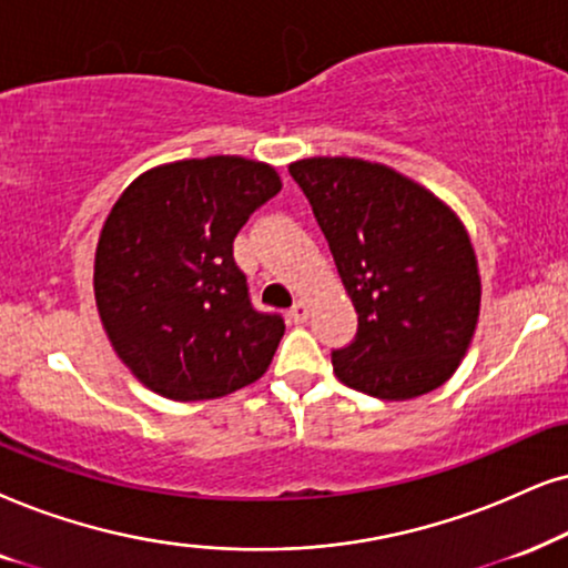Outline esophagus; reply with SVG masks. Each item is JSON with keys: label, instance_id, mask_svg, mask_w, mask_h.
<instances>
[{"label": "esophagus", "instance_id": "obj_1", "mask_svg": "<svg viewBox=\"0 0 568 568\" xmlns=\"http://www.w3.org/2000/svg\"><path fill=\"white\" fill-rule=\"evenodd\" d=\"M288 320L293 322V325H301V322L308 320V304H306V301L298 298L296 304L288 308Z\"/></svg>", "mask_w": 568, "mask_h": 568}]
</instances>
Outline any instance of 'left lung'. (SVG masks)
Wrapping results in <instances>:
<instances>
[{
  "label": "left lung",
  "mask_w": 568,
  "mask_h": 568,
  "mask_svg": "<svg viewBox=\"0 0 568 568\" xmlns=\"http://www.w3.org/2000/svg\"><path fill=\"white\" fill-rule=\"evenodd\" d=\"M306 193L358 314L335 377L408 400L458 369L479 320L477 254L458 214L387 164L308 156L288 164Z\"/></svg>",
  "instance_id": "obj_1"
}]
</instances>
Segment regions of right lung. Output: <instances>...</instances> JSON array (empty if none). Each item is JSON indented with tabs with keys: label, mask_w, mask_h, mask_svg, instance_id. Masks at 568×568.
<instances>
[{
	"label": "right lung",
	"mask_w": 568,
	"mask_h": 568,
	"mask_svg": "<svg viewBox=\"0 0 568 568\" xmlns=\"http://www.w3.org/2000/svg\"><path fill=\"white\" fill-rule=\"evenodd\" d=\"M283 189L246 156L160 164L106 214L93 296L114 354L170 400H210L256 383L285 322L251 306L233 239Z\"/></svg>",
	"instance_id": "add662e5"
}]
</instances>
